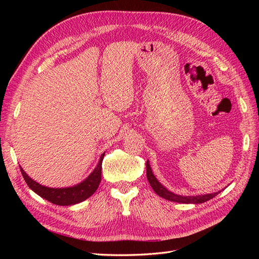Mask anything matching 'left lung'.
<instances>
[{
    "mask_svg": "<svg viewBox=\"0 0 259 259\" xmlns=\"http://www.w3.org/2000/svg\"><path fill=\"white\" fill-rule=\"evenodd\" d=\"M146 168H147V178L148 182L150 184V186L152 187L153 191L160 195L161 198L171 201V202H177V203H185V204H200V203H204L210 199H213L214 197L221 192H214V193H206V194H201V195H180V194H176L174 192L169 191L168 189H166L164 187L156 177L153 175L152 169L150 164H149V161H147L146 163Z\"/></svg>",
    "mask_w": 259,
    "mask_h": 259,
    "instance_id": "obj_1",
    "label": "left lung"
}]
</instances>
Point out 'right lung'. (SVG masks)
<instances>
[{"instance_id":"obj_1","label":"right lung","mask_w":259,"mask_h":259,"mask_svg":"<svg viewBox=\"0 0 259 259\" xmlns=\"http://www.w3.org/2000/svg\"><path fill=\"white\" fill-rule=\"evenodd\" d=\"M105 153L106 152L100 155L97 166L94 168L92 173L86 177L83 182L72 187L51 188L42 186L41 184L36 183L35 180L29 177L21 166L20 170L30 189L34 191L37 195H40L41 198L48 200L51 203H53V204L56 205H74L77 204V203L85 201L86 199H89L91 195L97 190V188L101 182V164H103Z\"/></svg>"}]
</instances>
